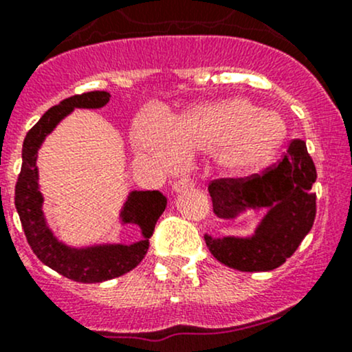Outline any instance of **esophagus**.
Here are the masks:
<instances>
[{"label":"esophagus","instance_id":"obj_1","mask_svg":"<svg viewBox=\"0 0 352 352\" xmlns=\"http://www.w3.org/2000/svg\"><path fill=\"white\" fill-rule=\"evenodd\" d=\"M195 186V179L190 176H183L179 177V179H176L175 183H173V190L175 191H181V190H188V188H192Z\"/></svg>","mask_w":352,"mask_h":352}]
</instances>
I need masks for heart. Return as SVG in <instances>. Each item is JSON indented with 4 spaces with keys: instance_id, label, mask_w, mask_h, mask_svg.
<instances>
[{
    "instance_id": "1",
    "label": "heart",
    "mask_w": 352,
    "mask_h": 352,
    "mask_svg": "<svg viewBox=\"0 0 352 352\" xmlns=\"http://www.w3.org/2000/svg\"><path fill=\"white\" fill-rule=\"evenodd\" d=\"M283 138L280 117L245 99L196 105L173 122L161 112L146 111L135 124L139 151L162 168H175L184 154L214 153L217 164L233 176L267 166Z\"/></svg>"
}]
</instances>
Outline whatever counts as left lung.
Instances as JSON below:
<instances>
[{"label":"left lung","mask_w":352,"mask_h":352,"mask_svg":"<svg viewBox=\"0 0 352 352\" xmlns=\"http://www.w3.org/2000/svg\"><path fill=\"white\" fill-rule=\"evenodd\" d=\"M317 173L302 139H292L282 160L250 176L218 177L208 184L213 211L235 218L245 208H268L252 238H211V255L241 272H268L294 255L316 220Z\"/></svg>","instance_id":"left-lung-1"}]
</instances>
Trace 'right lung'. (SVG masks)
<instances>
[{
	"instance_id": "right-lung-1",
	"label": "right lung",
	"mask_w": 352,
	"mask_h": 352,
	"mask_svg": "<svg viewBox=\"0 0 352 352\" xmlns=\"http://www.w3.org/2000/svg\"><path fill=\"white\" fill-rule=\"evenodd\" d=\"M109 94L102 90L72 96L58 105L48 109L38 122L28 131L23 142V162L14 186V206L20 214L21 226L26 241L33 253L50 268L70 280L82 283H96L111 280L127 274L144 258L149 248V238L153 235L157 218L166 208V198L160 191H134L122 211V220L135 223L142 228L144 240L129 245H111V247H94L85 250H74L58 243L50 230L47 228L41 214V195L36 183V153L45 135L58 124L62 117L72 112L74 107L97 109L109 102Z\"/></svg>"
}]
</instances>
